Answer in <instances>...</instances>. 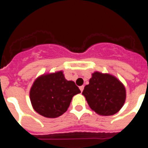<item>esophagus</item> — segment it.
I'll list each match as a JSON object with an SVG mask.
<instances>
[{"mask_svg": "<svg viewBox=\"0 0 148 148\" xmlns=\"http://www.w3.org/2000/svg\"><path fill=\"white\" fill-rule=\"evenodd\" d=\"M84 88V86H81V87H79V89H80L81 92H82V91H83Z\"/></svg>", "mask_w": 148, "mask_h": 148, "instance_id": "obj_1", "label": "esophagus"}]
</instances>
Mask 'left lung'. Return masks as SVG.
Masks as SVG:
<instances>
[{
	"label": "left lung",
	"mask_w": 148,
	"mask_h": 148,
	"mask_svg": "<svg viewBox=\"0 0 148 148\" xmlns=\"http://www.w3.org/2000/svg\"><path fill=\"white\" fill-rule=\"evenodd\" d=\"M89 82L82 94L92 110L102 116H112L120 110L125 101L126 91L116 77L95 72Z\"/></svg>",
	"instance_id": "1"
}]
</instances>
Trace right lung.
<instances>
[{"label": "right lung", "instance_id": "right-lung-1", "mask_svg": "<svg viewBox=\"0 0 148 148\" xmlns=\"http://www.w3.org/2000/svg\"><path fill=\"white\" fill-rule=\"evenodd\" d=\"M80 92L75 82L66 80L60 71L38 77L31 87L29 96L38 113L56 118L67 110L73 96Z\"/></svg>", "mask_w": 148, "mask_h": 148}]
</instances>
